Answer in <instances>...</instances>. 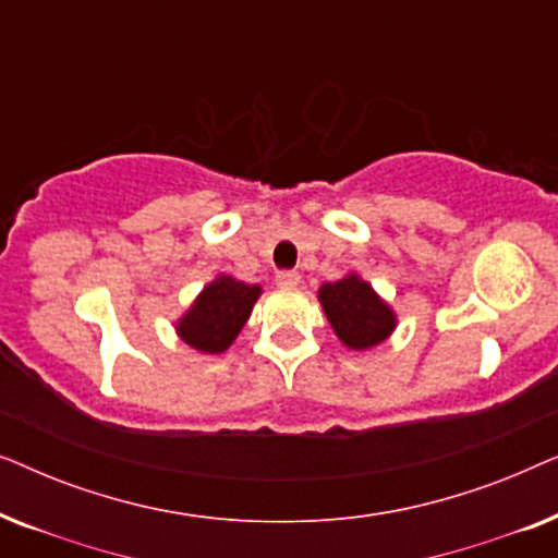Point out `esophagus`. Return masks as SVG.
I'll return each instance as SVG.
<instances>
[{"instance_id":"obj_1","label":"esophagus","mask_w":558,"mask_h":558,"mask_svg":"<svg viewBox=\"0 0 558 558\" xmlns=\"http://www.w3.org/2000/svg\"><path fill=\"white\" fill-rule=\"evenodd\" d=\"M300 281H302V277L296 271H279L277 274V284L281 287V289H294V287H300Z\"/></svg>"}]
</instances>
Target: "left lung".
Here are the masks:
<instances>
[{
	"mask_svg": "<svg viewBox=\"0 0 558 558\" xmlns=\"http://www.w3.org/2000/svg\"><path fill=\"white\" fill-rule=\"evenodd\" d=\"M327 323L340 342L350 350H371L391 338L396 330V312L386 300H380L368 281L348 274L338 281H325L317 289Z\"/></svg>",
	"mask_w": 558,
	"mask_h": 558,
	"instance_id": "left-lung-1",
	"label": "left lung"
}]
</instances>
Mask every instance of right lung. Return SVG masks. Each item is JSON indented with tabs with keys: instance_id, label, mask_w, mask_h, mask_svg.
Returning <instances> with one entry per match:
<instances>
[{
	"instance_id": "right-lung-1",
	"label": "right lung",
	"mask_w": 558,
	"mask_h": 558,
	"mask_svg": "<svg viewBox=\"0 0 558 558\" xmlns=\"http://www.w3.org/2000/svg\"><path fill=\"white\" fill-rule=\"evenodd\" d=\"M258 296H262L258 284H246L231 274H218L174 323V330L197 353H226L246 325Z\"/></svg>"
}]
</instances>
